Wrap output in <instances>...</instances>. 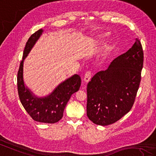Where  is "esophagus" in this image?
I'll return each instance as SVG.
<instances>
[{
    "label": "esophagus",
    "instance_id": "34e87169",
    "mask_svg": "<svg viewBox=\"0 0 156 156\" xmlns=\"http://www.w3.org/2000/svg\"><path fill=\"white\" fill-rule=\"evenodd\" d=\"M90 78H91L90 71H87V72L85 75V77H84L83 81H84V82H85V83L87 84L89 82V81L90 80Z\"/></svg>",
    "mask_w": 156,
    "mask_h": 156
}]
</instances>
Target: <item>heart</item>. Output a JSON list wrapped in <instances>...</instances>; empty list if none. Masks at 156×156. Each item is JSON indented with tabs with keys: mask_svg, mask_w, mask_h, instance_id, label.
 I'll return each instance as SVG.
<instances>
[{
	"mask_svg": "<svg viewBox=\"0 0 156 156\" xmlns=\"http://www.w3.org/2000/svg\"><path fill=\"white\" fill-rule=\"evenodd\" d=\"M108 36V34L106 33H102V34L98 36L99 38H105ZM113 48V44L112 43L110 44H107L105 45V47L101 50L99 56H98V60L100 62H103L104 60H106V59L108 57L109 54L111 53V51Z\"/></svg>",
	"mask_w": 156,
	"mask_h": 156,
	"instance_id": "heart-1",
	"label": "heart"
}]
</instances>
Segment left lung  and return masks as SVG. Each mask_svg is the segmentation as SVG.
Returning a JSON list of instances; mask_svg holds the SVG:
<instances>
[{"instance_id":"8db88e82","label":"left lung","mask_w":156,"mask_h":156,"mask_svg":"<svg viewBox=\"0 0 156 156\" xmlns=\"http://www.w3.org/2000/svg\"><path fill=\"white\" fill-rule=\"evenodd\" d=\"M143 55L136 38L131 48L88 83L87 114L94 123L109 125L130 111L140 85Z\"/></svg>"}]
</instances>
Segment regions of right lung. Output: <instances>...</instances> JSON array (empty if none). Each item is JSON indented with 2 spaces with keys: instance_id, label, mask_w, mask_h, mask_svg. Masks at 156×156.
Segmentation results:
<instances>
[{
  "instance_id": "1",
  "label": "right lung",
  "mask_w": 156,
  "mask_h": 156,
  "mask_svg": "<svg viewBox=\"0 0 156 156\" xmlns=\"http://www.w3.org/2000/svg\"><path fill=\"white\" fill-rule=\"evenodd\" d=\"M43 32V29L38 30L29 37L26 43L17 78L18 90L21 103L33 119L41 123H54L62 118L64 110L71 95L79 90L81 79L78 75H73L44 96H38L26 85L23 79L25 59Z\"/></svg>"
}]
</instances>
